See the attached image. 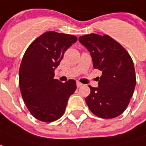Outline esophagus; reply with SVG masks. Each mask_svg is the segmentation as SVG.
<instances>
[{"label":"esophagus","instance_id":"1","mask_svg":"<svg viewBox=\"0 0 146 146\" xmlns=\"http://www.w3.org/2000/svg\"><path fill=\"white\" fill-rule=\"evenodd\" d=\"M76 85H77L78 88H79V87H81V86H82V85H83V84L81 83L80 82H77V83H76Z\"/></svg>","mask_w":146,"mask_h":146}]
</instances>
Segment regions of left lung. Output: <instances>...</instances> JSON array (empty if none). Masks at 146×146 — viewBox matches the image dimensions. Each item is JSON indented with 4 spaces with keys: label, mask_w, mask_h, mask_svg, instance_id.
Masks as SVG:
<instances>
[{
    "label": "left lung",
    "mask_w": 146,
    "mask_h": 146,
    "mask_svg": "<svg viewBox=\"0 0 146 146\" xmlns=\"http://www.w3.org/2000/svg\"><path fill=\"white\" fill-rule=\"evenodd\" d=\"M90 52L94 68L102 72L98 88L89 86L86 98L89 110L99 117L110 119L126 110L136 85L135 67L127 51L107 35L89 34L78 38Z\"/></svg>",
    "instance_id": "1"
}]
</instances>
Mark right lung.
<instances>
[{
  "mask_svg": "<svg viewBox=\"0 0 146 146\" xmlns=\"http://www.w3.org/2000/svg\"><path fill=\"white\" fill-rule=\"evenodd\" d=\"M73 35L46 32L29 46L19 68V86L23 100L34 117L43 122L59 119L65 111L76 82L54 79V70L64 54L77 41Z\"/></svg>",
  "mask_w": 146,
  "mask_h": 146,
  "instance_id": "1",
  "label": "right lung"
}]
</instances>
